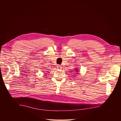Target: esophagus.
<instances>
[{
    "mask_svg": "<svg viewBox=\"0 0 121 121\" xmlns=\"http://www.w3.org/2000/svg\"><path fill=\"white\" fill-rule=\"evenodd\" d=\"M57 68L58 69H62V66L61 65H58L57 66Z\"/></svg>",
    "mask_w": 121,
    "mask_h": 121,
    "instance_id": "esophagus-1",
    "label": "esophagus"
}]
</instances>
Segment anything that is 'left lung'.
I'll return each instance as SVG.
<instances>
[{
    "instance_id": "left-lung-1",
    "label": "left lung",
    "mask_w": 121,
    "mask_h": 121,
    "mask_svg": "<svg viewBox=\"0 0 121 121\" xmlns=\"http://www.w3.org/2000/svg\"><path fill=\"white\" fill-rule=\"evenodd\" d=\"M78 70V69H75V71L76 72H79L78 71H77Z\"/></svg>"
}]
</instances>
